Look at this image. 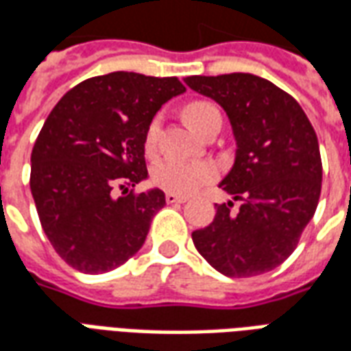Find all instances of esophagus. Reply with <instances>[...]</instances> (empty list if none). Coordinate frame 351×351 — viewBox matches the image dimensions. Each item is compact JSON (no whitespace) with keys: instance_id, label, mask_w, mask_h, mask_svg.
Listing matches in <instances>:
<instances>
[{"instance_id":"obj_1","label":"esophagus","mask_w":351,"mask_h":351,"mask_svg":"<svg viewBox=\"0 0 351 351\" xmlns=\"http://www.w3.org/2000/svg\"><path fill=\"white\" fill-rule=\"evenodd\" d=\"M165 201H167L169 205H175V203H186L188 199L184 197V195H178V193H171V191H169L167 195H165Z\"/></svg>"}]
</instances>
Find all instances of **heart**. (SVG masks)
<instances>
[{"label":"heart","instance_id":"1","mask_svg":"<svg viewBox=\"0 0 351 351\" xmlns=\"http://www.w3.org/2000/svg\"><path fill=\"white\" fill-rule=\"evenodd\" d=\"M214 114H220L218 108L213 103L206 101H191L184 107V118L190 123L191 130L197 133H203L206 122ZM161 120L160 116H156L152 122L148 123L146 130V148L154 150L160 135ZM152 182L160 186L161 190L178 193V195H190L195 190H199L203 184L210 182L216 176V167L213 163L205 161H180V160H161L150 171Z\"/></svg>","mask_w":351,"mask_h":351}]
</instances>
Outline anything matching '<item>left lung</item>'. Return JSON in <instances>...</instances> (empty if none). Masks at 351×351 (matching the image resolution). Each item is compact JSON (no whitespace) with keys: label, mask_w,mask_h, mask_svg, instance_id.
I'll return each mask as SVG.
<instances>
[{"label":"left lung","mask_w":351,"mask_h":351,"mask_svg":"<svg viewBox=\"0 0 351 351\" xmlns=\"http://www.w3.org/2000/svg\"><path fill=\"white\" fill-rule=\"evenodd\" d=\"M216 101L235 137V161L220 188L232 201L216 205L214 220L191 233L193 244L226 276H258L286 261L316 213L322 158L316 131L297 101L250 73L186 77Z\"/></svg>","instance_id":"1"}]
</instances>
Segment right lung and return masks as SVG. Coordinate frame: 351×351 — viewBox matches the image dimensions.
<instances>
[{
  "mask_svg": "<svg viewBox=\"0 0 351 351\" xmlns=\"http://www.w3.org/2000/svg\"><path fill=\"white\" fill-rule=\"evenodd\" d=\"M184 92L176 77L114 71L80 82L52 108L32 152L29 188L45 235L73 269L108 272L143 248L165 193L130 188L148 178V123Z\"/></svg>",
  "mask_w": 351,
  "mask_h": 351,
  "instance_id": "right-lung-1",
  "label": "right lung"
}]
</instances>
